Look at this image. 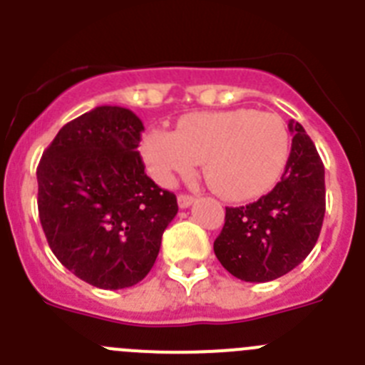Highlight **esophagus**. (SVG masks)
Here are the masks:
<instances>
[{
  "label": "esophagus",
  "instance_id": "esophagus-1",
  "mask_svg": "<svg viewBox=\"0 0 365 365\" xmlns=\"http://www.w3.org/2000/svg\"><path fill=\"white\" fill-rule=\"evenodd\" d=\"M177 202H179L180 208H188V206H192L195 202V197L193 195H186V193H180L179 197H177Z\"/></svg>",
  "mask_w": 365,
  "mask_h": 365
}]
</instances>
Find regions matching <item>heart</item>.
I'll return each instance as SVG.
<instances>
[{"mask_svg": "<svg viewBox=\"0 0 365 365\" xmlns=\"http://www.w3.org/2000/svg\"><path fill=\"white\" fill-rule=\"evenodd\" d=\"M143 159L157 182L190 173L205 160L210 185L230 201H248L269 192L285 172L291 135L279 115L250 108L190 113L175 131L150 130Z\"/></svg>", "mask_w": 365, "mask_h": 365, "instance_id": "b5f03b06", "label": "heart"}]
</instances>
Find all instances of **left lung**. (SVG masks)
<instances>
[{
  "label": "left lung",
  "mask_w": 365,
  "mask_h": 365,
  "mask_svg": "<svg viewBox=\"0 0 365 365\" xmlns=\"http://www.w3.org/2000/svg\"><path fill=\"white\" fill-rule=\"evenodd\" d=\"M292 146L272 192L227 208L214 241L221 265L243 282H272L298 267L314 248L325 215V170L303 125L289 122Z\"/></svg>",
  "instance_id": "left-lung-1"
}]
</instances>
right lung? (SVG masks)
<instances>
[{
  "label": "right lung",
  "mask_w": 365,
  "mask_h": 365,
  "mask_svg": "<svg viewBox=\"0 0 365 365\" xmlns=\"http://www.w3.org/2000/svg\"><path fill=\"white\" fill-rule=\"evenodd\" d=\"M143 120L100 106L67 122L38 164V214L47 243L74 276L98 289L146 278L177 215V197L144 173Z\"/></svg>",
  "instance_id": "1"
}]
</instances>
